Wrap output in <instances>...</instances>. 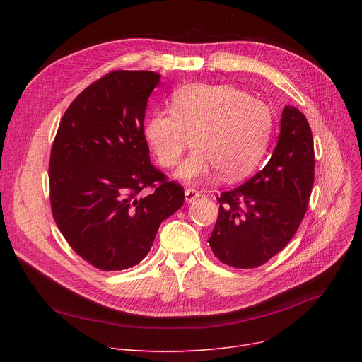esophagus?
<instances>
[{
    "label": "esophagus",
    "mask_w": 362,
    "mask_h": 362,
    "mask_svg": "<svg viewBox=\"0 0 362 362\" xmlns=\"http://www.w3.org/2000/svg\"><path fill=\"white\" fill-rule=\"evenodd\" d=\"M199 195H201V192L198 191V189H195V187H187L186 191H185V198H186L187 202L195 201L197 198H199Z\"/></svg>",
    "instance_id": "esophagus-1"
}]
</instances>
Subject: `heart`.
<instances>
[{"label": "heart", "instance_id": "1", "mask_svg": "<svg viewBox=\"0 0 362 362\" xmlns=\"http://www.w3.org/2000/svg\"><path fill=\"white\" fill-rule=\"evenodd\" d=\"M171 103L173 110H157L149 117L145 136L164 168L175 167L195 139L198 146L177 171L183 180H202L214 170L223 179L243 177L269 146V105L232 85H189Z\"/></svg>", "mask_w": 362, "mask_h": 362}]
</instances>
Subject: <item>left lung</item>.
I'll return each mask as SVG.
<instances>
[{"instance_id": "1", "label": "left lung", "mask_w": 362, "mask_h": 362, "mask_svg": "<svg viewBox=\"0 0 362 362\" xmlns=\"http://www.w3.org/2000/svg\"><path fill=\"white\" fill-rule=\"evenodd\" d=\"M314 142L307 117L286 105L270 161L217 201L208 239L213 254L235 269H255L286 246L307 213L314 185Z\"/></svg>"}]
</instances>
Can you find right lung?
I'll use <instances>...</instances> for the list:
<instances>
[{"instance_id":"obj_1","label":"right lung","mask_w":362,"mask_h":362,"mask_svg":"<svg viewBox=\"0 0 362 362\" xmlns=\"http://www.w3.org/2000/svg\"><path fill=\"white\" fill-rule=\"evenodd\" d=\"M154 71L114 70L66 110L49 157L51 211L70 248L103 272L139 264L183 186L151 164L144 133ZM144 188L153 192L142 197Z\"/></svg>"}]
</instances>
